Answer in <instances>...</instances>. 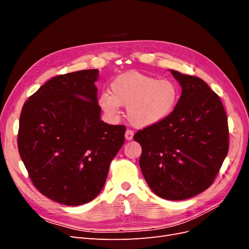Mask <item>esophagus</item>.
Instances as JSON below:
<instances>
[{
    "label": "esophagus",
    "mask_w": 249,
    "mask_h": 249,
    "mask_svg": "<svg viewBox=\"0 0 249 249\" xmlns=\"http://www.w3.org/2000/svg\"><path fill=\"white\" fill-rule=\"evenodd\" d=\"M133 136H134V131L131 130V129H127L125 131V139L126 140H132Z\"/></svg>",
    "instance_id": "1"
}]
</instances>
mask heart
Listing matches in <instances>:
<instances>
[{"label":"heart","instance_id":"heart-1","mask_svg":"<svg viewBox=\"0 0 249 249\" xmlns=\"http://www.w3.org/2000/svg\"><path fill=\"white\" fill-rule=\"evenodd\" d=\"M179 87L170 79H160L136 71L120 74L111 82L110 93L104 92L99 105L106 114L115 119L120 106H126L132 124L150 126L167 119L179 100Z\"/></svg>","mask_w":249,"mask_h":249}]
</instances>
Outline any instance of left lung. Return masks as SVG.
Wrapping results in <instances>:
<instances>
[{"mask_svg":"<svg viewBox=\"0 0 249 249\" xmlns=\"http://www.w3.org/2000/svg\"><path fill=\"white\" fill-rule=\"evenodd\" d=\"M182 86L178 106L162 123L138 131L140 168L155 194L165 199L195 196L213 184L229 152L223 105L200 78L170 71Z\"/></svg>","mask_w":249,"mask_h":249,"instance_id":"left-lung-1","label":"left lung"}]
</instances>
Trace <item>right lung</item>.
Masks as SVG:
<instances>
[{
  "instance_id": "add662e5",
  "label": "right lung",
  "mask_w": 249,
  "mask_h": 249,
  "mask_svg": "<svg viewBox=\"0 0 249 249\" xmlns=\"http://www.w3.org/2000/svg\"><path fill=\"white\" fill-rule=\"evenodd\" d=\"M97 78V70L60 74L21 109L19 156L36 189L62 205H84L99 195L124 142L125 125L101 120Z\"/></svg>"
}]
</instances>
